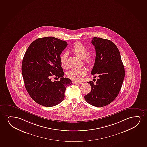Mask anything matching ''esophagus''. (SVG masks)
<instances>
[{
	"instance_id": "34e87169",
	"label": "esophagus",
	"mask_w": 147,
	"mask_h": 147,
	"mask_svg": "<svg viewBox=\"0 0 147 147\" xmlns=\"http://www.w3.org/2000/svg\"><path fill=\"white\" fill-rule=\"evenodd\" d=\"M73 83H74V84H82V82H73Z\"/></svg>"
}]
</instances>
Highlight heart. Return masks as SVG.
<instances>
[{"instance_id":"heart-1","label":"heart","mask_w":147,"mask_h":147,"mask_svg":"<svg viewBox=\"0 0 147 147\" xmlns=\"http://www.w3.org/2000/svg\"><path fill=\"white\" fill-rule=\"evenodd\" d=\"M71 51L75 55L81 59H84L85 63L88 66L91 65L94 62L95 58L93 55L88 54V50L84 45L79 42H77L72 46ZM67 54H61L59 57V61L62 67H67ZM86 75V71L83 69L74 68L71 70L67 73L69 78L75 81H80Z\"/></svg>"}]
</instances>
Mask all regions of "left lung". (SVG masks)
Wrapping results in <instances>:
<instances>
[{
    "instance_id": "1",
    "label": "left lung",
    "mask_w": 147,
    "mask_h": 147,
    "mask_svg": "<svg viewBox=\"0 0 147 147\" xmlns=\"http://www.w3.org/2000/svg\"><path fill=\"white\" fill-rule=\"evenodd\" d=\"M91 43L95 49L96 58L91 74L99 78L95 84L92 81L88 82L91 91L84 98L92 106L104 107L118 95L125 77V69L119 50L112 41L94 37Z\"/></svg>"
}]
</instances>
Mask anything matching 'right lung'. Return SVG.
Here are the masks:
<instances>
[{
	"label": "right lung",
	"instance_id": "add662e5",
	"mask_svg": "<svg viewBox=\"0 0 147 147\" xmlns=\"http://www.w3.org/2000/svg\"><path fill=\"white\" fill-rule=\"evenodd\" d=\"M68 44L54 37L38 38L27 48L22 62V73L29 95L39 105L52 107L64 99L67 86L72 84L64 78L59 57ZM61 78L52 82V76Z\"/></svg>",
	"mask_w": 147,
	"mask_h": 147
}]
</instances>
